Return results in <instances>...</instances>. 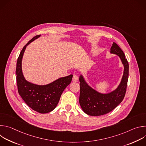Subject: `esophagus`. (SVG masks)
<instances>
[{
	"instance_id": "obj_1",
	"label": "esophagus",
	"mask_w": 146,
	"mask_h": 146,
	"mask_svg": "<svg viewBox=\"0 0 146 146\" xmlns=\"http://www.w3.org/2000/svg\"><path fill=\"white\" fill-rule=\"evenodd\" d=\"M78 76L76 75V74H73V78H72V80H73V81H74V82H76V81H77V80H78Z\"/></svg>"
}]
</instances>
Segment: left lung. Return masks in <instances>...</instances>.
<instances>
[{"instance_id": "1", "label": "left lung", "mask_w": 146, "mask_h": 146, "mask_svg": "<svg viewBox=\"0 0 146 146\" xmlns=\"http://www.w3.org/2000/svg\"><path fill=\"white\" fill-rule=\"evenodd\" d=\"M110 53L117 55L123 65L124 70L120 84L113 91L108 94L100 93L91 87L82 75L80 76V105L83 111L89 115L99 116L114 110L122 101L127 91L129 76V64L122 50L114 42Z\"/></svg>"}]
</instances>
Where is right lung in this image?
<instances>
[{
    "label": "right lung",
    "instance_id": "right-lung-1",
    "mask_svg": "<svg viewBox=\"0 0 146 146\" xmlns=\"http://www.w3.org/2000/svg\"><path fill=\"white\" fill-rule=\"evenodd\" d=\"M40 36L33 37L23 47L17 59L15 73L19 95L32 110L44 114L51 112L56 107L62 92L71 82L73 75L59 78L44 86L35 84L25 80L22 71L23 55L27 46Z\"/></svg>",
    "mask_w": 146,
    "mask_h": 146
}]
</instances>
